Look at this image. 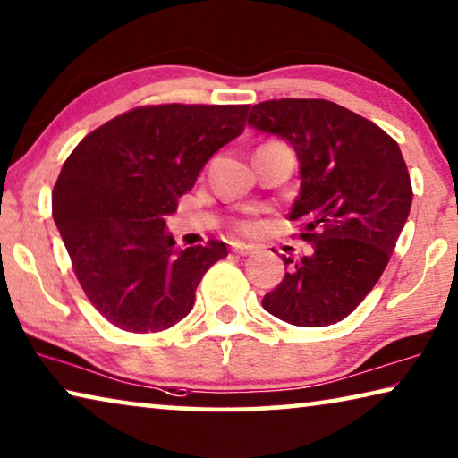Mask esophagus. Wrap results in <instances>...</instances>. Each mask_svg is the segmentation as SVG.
I'll list each match as a JSON object with an SVG mask.
<instances>
[{"mask_svg":"<svg viewBox=\"0 0 458 458\" xmlns=\"http://www.w3.org/2000/svg\"><path fill=\"white\" fill-rule=\"evenodd\" d=\"M231 250H233L235 253H239V256H248V253H256V251H258L256 245L242 243V242H235V243H231Z\"/></svg>","mask_w":458,"mask_h":458,"instance_id":"34e87169","label":"esophagus"}]
</instances>
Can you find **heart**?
I'll return each instance as SVG.
<instances>
[{
    "instance_id": "1",
    "label": "heart",
    "mask_w": 458,
    "mask_h": 458,
    "mask_svg": "<svg viewBox=\"0 0 458 458\" xmlns=\"http://www.w3.org/2000/svg\"><path fill=\"white\" fill-rule=\"evenodd\" d=\"M235 227H237V231H242V233H251V231L258 229V223L251 219H245V221H239Z\"/></svg>"
}]
</instances>
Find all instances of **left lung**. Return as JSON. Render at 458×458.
Wrapping results in <instances>:
<instances>
[{
    "label": "left lung",
    "instance_id": "obj_1",
    "mask_svg": "<svg viewBox=\"0 0 458 458\" xmlns=\"http://www.w3.org/2000/svg\"><path fill=\"white\" fill-rule=\"evenodd\" d=\"M248 123L294 147L301 194L288 221L311 243L266 293L274 318L301 327L346 319L378 283L411 208V180L397 140L375 123L319 98L259 102Z\"/></svg>",
    "mask_w": 458,
    "mask_h": 458
}]
</instances>
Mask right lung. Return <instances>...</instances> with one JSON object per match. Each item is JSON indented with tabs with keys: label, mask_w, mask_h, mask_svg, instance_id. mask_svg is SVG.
I'll use <instances>...</instances> for the list:
<instances>
[{
	"label": "right lung",
	"mask_w": 458,
	"mask_h": 458,
	"mask_svg": "<svg viewBox=\"0 0 458 458\" xmlns=\"http://www.w3.org/2000/svg\"><path fill=\"white\" fill-rule=\"evenodd\" d=\"M248 104L139 106L98 126L63 164L53 219L96 311L132 334L190 313L205 272L227 245L174 250L165 216L213 153L245 129Z\"/></svg>",
	"instance_id": "add662e5"
}]
</instances>
